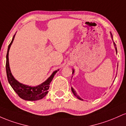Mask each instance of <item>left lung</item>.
<instances>
[{"label": "left lung", "mask_w": 126, "mask_h": 126, "mask_svg": "<svg viewBox=\"0 0 126 126\" xmlns=\"http://www.w3.org/2000/svg\"><path fill=\"white\" fill-rule=\"evenodd\" d=\"M111 37H112V40H113L112 35V34H111ZM113 43H114V46H115V50H116V52L117 53V47H116V45H115V43H114V41H113ZM74 70H73V74H74ZM71 90H72V92H73V94H74L75 96L77 97V98H78L79 99L81 100V101H83V99H81V97H80V96H79L78 95V94H77V93H76V92L75 91V90L73 88V87H71Z\"/></svg>", "instance_id": "obj_1"}]
</instances>
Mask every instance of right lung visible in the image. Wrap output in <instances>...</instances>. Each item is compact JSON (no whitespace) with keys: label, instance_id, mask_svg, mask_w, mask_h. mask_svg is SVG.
I'll list each match as a JSON object with an SVG mask.
<instances>
[{"label":"right lung","instance_id":"obj_1","mask_svg":"<svg viewBox=\"0 0 126 126\" xmlns=\"http://www.w3.org/2000/svg\"><path fill=\"white\" fill-rule=\"evenodd\" d=\"M15 34L14 35L12 40L11 41L9 46H8V52L6 54V70L7 78L10 85L12 87L14 91L18 94V95L21 97V99L26 101H37V100L41 99L43 98L48 93V89L49 88L50 82L52 81L53 77L57 73L59 70L55 71L53 72L51 76L48 78L47 80L43 83L37 86H29L28 85L23 84L19 83L14 77L11 73V70H10L9 64V51L11 47V45L14 40Z\"/></svg>","mask_w":126,"mask_h":126}]
</instances>
